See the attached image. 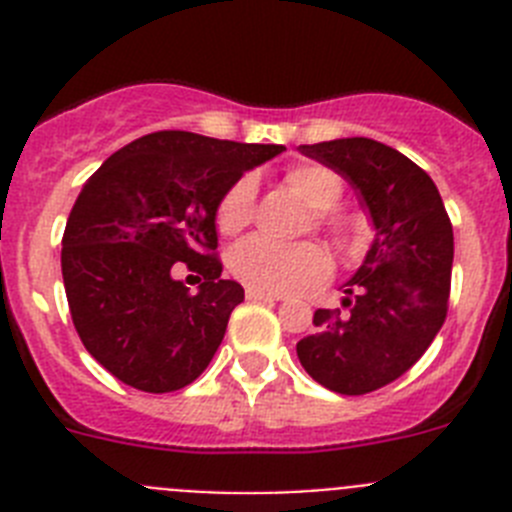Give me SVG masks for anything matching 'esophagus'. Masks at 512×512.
<instances>
[{"label": "esophagus", "mask_w": 512, "mask_h": 512, "mask_svg": "<svg viewBox=\"0 0 512 512\" xmlns=\"http://www.w3.org/2000/svg\"><path fill=\"white\" fill-rule=\"evenodd\" d=\"M246 297L248 300H259V302H279V295H269V292H261V289H253V287H248L246 289Z\"/></svg>", "instance_id": "34e87169"}]
</instances>
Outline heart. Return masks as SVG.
<instances>
[{
	"label": "heart",
	"instance_id": "heart-1",
	"mask_svg": "<svg viewBox=\"0 0 512 512\" xmlns=\"http://www.w3.org/2000/svg\"><path fill=\"white\" fill-rule=\"evenodd\" d=\"M292 192L312 210V223L330 230L336 238L346 235V225L328 210L338 205L343 194V182L336 171L318 164L292 166L284 176ZM256 202V179L241 176L217 205V228L220 233H238L253 217ZM230 269L243 284L269 295H287L320 284L330 271L328 253L318 243H284L269 241L264 235H251L230 253Z\"/></svg>",
	"mask_w": 512,
	"mask_h": 512
}]
</instances>
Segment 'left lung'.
I'll list each match as a JSON object with an SVG mask.
<instances>
[{
  "label": "left lung",
  "instance_id": "left-lung-1",
  "mask_svg": "<svg viewBox=\"0 0 512 512\" xmlns=\"http://www.w3.org/2000/svg\"><path fill=\"white\" fill-rule=\"evenodd\" d=\"M300 153L341 174L372 220L374 241L343 284V310H318L297 343L312 379L338 395L395 382L446 320L454 230L436 184L418 164L372 138H338Z\"/></svg>",
  "mask_w": 512,
  "mask_h": 512
}]
</instances>
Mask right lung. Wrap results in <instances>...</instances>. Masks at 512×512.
<instances>
[{"instance_id":"right-lung-1","label":"right lung","mask_w":512,"mask_h":512,"mask_svg":"<svg viewBox=\"0 0 512 512\" xmlns=\"http://www.w3.org/2000/svg\"><path fill=\"white\" fill-rule=\"evenodd\" d=\"M282 151L161 130L112 153L81 187L61 241L63 287L81 343L120 382L158 395L205 372L243 302L212 256L217 205ZM182 263L203 274L197 296L175 279Z\"/></svg>"}]
</instances>
